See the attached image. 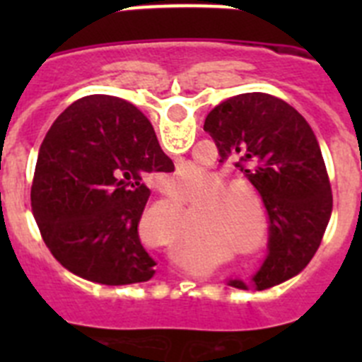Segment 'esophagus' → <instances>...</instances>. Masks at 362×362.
<instances>
[{"mask_svg":"<svg viewBox=\"0 0 362 362\" xmlns=\"http://www.w3.org/2000/svg\"><path fill=\"white\" fill-rule=\"evenodd\" d=\"M172 203H175V201H172Z\"/></svg>","mask_w":362,"mask_h":362,"instance_id":"obj_1","label":"esophagus"}]
</instances>
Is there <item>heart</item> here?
Masks as SVG:
<instances>
[{"label":"heart","mask_w":362,"mask_h":362,"mask_svg":"<svg viewBox=\"0 0 362 362\" xmlns=\"http://www.w3.org/2000/svg\"><path fill=\"white\" fill-rule=\"evenodd\" d=\"M225 182L219 174H212L209 181L206 172L197 165L179 166L163 177L165 190L177 201L196 199L210 188L199 203L196 228L214 233L230 248H238L241 255L254 257L267 248L270 238L264 201L250 185ZM174 225L175 228L183 226L181 214L174 217Z\"/></svg>","instance_id":"obj_1"}]
</instances>
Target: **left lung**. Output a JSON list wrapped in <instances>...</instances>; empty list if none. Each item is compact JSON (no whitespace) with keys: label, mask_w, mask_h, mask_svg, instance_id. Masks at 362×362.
I'll use <instances>...</instances> for the list:
<instances>
[{"label":"left lung","mask_w":362,"mask_h":362,"mask_svg":"<svg viewBox=\"0 0 362 362\" xmlns=\"http://www.w3.org/2000/svg\"><path fill=\"white\" fill-rule=\"evenodd\" d=\"M203 129L212 136L219 161H235L264 201L268 255L252 276V286L264 290L297 276L317 252L334 204L310 124L283 99L248 92L214 107ZM228 284L248 288L241 279Z\"/></svg>","instance_id":"left-lung-1"}]
</instances>
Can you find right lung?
<instances>
[{"mask_svg":"<svg viewBox=\"0 0 362 362\" xmlns=\"http://www.w3.org/2000/svg\"><path fill=\"white\" fill-rule=\"evenodd\" d=\"M152 124L132 103L86 95L54 121L32 181V212L54 257L108 286L152 279L156 261L139 239L145 179L172 172Z\"/></svg>","mask_w":362,"mask_h":362,"instance_id":"right-lung-1","label":"right lung"}]
</instances>
